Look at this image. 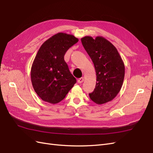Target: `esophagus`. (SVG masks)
Returning <instances> with one entry per match:
<instances>
[{
	"mask_svg": "<svg viewBox=\"0 0 153 153\" xmlns=\"http://www.w3.org/2000/svg\"><path fill=\"white\" fill-rule=\"evenodd\" d=\"M84 81V78L83 77H81V78H79V79L77 80V82H78V83H82V82Z\"/></svg>",
	"mask_w": 153,
	"mask_h": 153,
	"instance_id": "obj_1",
	"label": "esophagus"
}]
</instances>
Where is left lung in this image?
I'll return each mask as SVG.
<instances>
[{"label": "left lung", "instance_id": "1", "mask_svg": "<svg viewBox=\"0 0 153 153\" xmlns=\"http://www.w3.org/2000/svg\"><path fill=\"white\" fill-rule=\"evenodd\" d=\"M82 44L92 60L97 82L90 98L97 104L106 103L114 99L123 84L125 67L116 47L102 36L81 38Z\"/></svg>", "mask_w": 153, "mask_h": 153}]
</instances>
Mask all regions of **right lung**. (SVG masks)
<instances>
[{
    "label": "right lung",
    "instance_id": "1",
    "mask_svg": "<svg viewBox=\"0 0 153 153\" xmlns=\"http://www.w3.org/2000/svg\"><path fill=\"white\" fill-rule=\"evenodd\" d=\"M78 41L72 34L59 33L39 49L32 65L30 78L34 91L43 101L51 104L59 102L76 82L64 56Z\"/></svg>",
    "mask_w": 153,
    "mask_h": 153
}]
</instances>
